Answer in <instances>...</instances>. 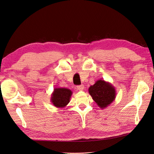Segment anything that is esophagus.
<instances>
[{"label":"esophagus","instance_id":"obj_1","mask_svg":"<svg viewBox=\"0 0 154 154\" xmlns=\"http://www.w3.org/2000/svg\"><path fill=\"white\" fill-rule=\"evenodd\" d=\"M77 89H78V91H83V89H84V85H78V86H77Z\"/></svg>","mask_w":154,"mask_h":154}]
</instances>
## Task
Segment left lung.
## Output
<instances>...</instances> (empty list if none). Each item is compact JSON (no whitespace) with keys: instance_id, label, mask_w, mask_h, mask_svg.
<instances>
[{"instance_id":"left-lung-1","label":"left lung","mask_w":154,"mask_h":154,"mask_svg":"<svg viewBox=\"0 0 154 154\" xmlns=\"http://www.w3.org/2000/svg\"><path fill=\"white\" fill-rule=\"evenodd\" d=\"M88 93L101 109H105L114 101L116 96L115 87L108 82L99 80L88 88Z\"/></svg>"}]
</instances>
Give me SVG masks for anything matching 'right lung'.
I'll use <instances>...</instances> for the list:
<instances>
[{"label":"right lung","instance_id":"obj_1","mask_svg":"<svg viewBox=\"0 0 154 154\" xmlns=\"http://www.w3.org/2000/svg\"><path fill=\"white\" fill-rule=\"evenodd\" d=\"M72 92L67 88H54L51 101L57 108H63L69 103Z\"/></svg>","mask_w":154,"mask_h":154}]
</instances>
